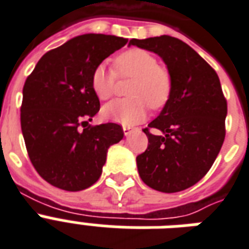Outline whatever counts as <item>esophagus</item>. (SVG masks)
<instances>
[{
  "label": "esophagus",
  "mask_w": 249,
  "mask_h": 249,
  "mask_svg": "<svg viewBox=\"0 0 249 249\" xmlns=\"http://www.w3.org/2000/svg\"><path fill=\"white\" fill-rule=\"evenodd\" d=\"M134 131V127L131 126H123V134H124V136H128V135H131V132Z\"/></svg>",
  "instance_id": "esophagus-1"
}]
</instances>
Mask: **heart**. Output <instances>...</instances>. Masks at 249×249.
I'll use <instances>...</instances> for the list:
<instances>
[{
    "label": "heart",
    "instance_id": "1",
    "mask_svg": "<svg viewBox=\"0 0 249 249\" xmlns=\"http://www.w3.org/2000/svg\"><path fill=\"white\" fill-rule=\"evenodd\" d=\"M117 72L121 76H132L128 88L131 98L115 100L107 104L101 110L107 122L131 126L146 117L148 105L160 109L167 103L171 93L170 74L149 52L130 49L115 58ZM115 72L105 63L94 67L90 76V86L100 100H107L114 93Z\"/></svg>",
    "mask_w": 249,
    "mask_h": 249
}]
</instances>
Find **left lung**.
I'll return each mask as SVG.
<instances>
[{
	"instance_id": "8db88e82",
	"label": "left lung",
	"mask_w": 249,
	"mask_h": 249,
	"mask_svg": "<svg viewBox=\"0 0 249 249\" xmlns=\"http://www.w3.org/2000/svg\"><path fill=\"white\" fill-rule=\"evenodd\" d=\"M130 45L161 57L171 78L170 97L148 127V148L136 157L140 178L156 191L173 194L203 178L225 140L227 104L218 75L204 58L177 37L162 35Z\"/></svg>"
}]
</instances>
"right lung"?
Segmentation results:
<instances>
[{"mask_svg":"<svg viewBox=\"0 0 249 249\" xmlns=\"http://www.w3.org/2000/svg\"><path fill=\"white\" fill-rule=\"evenodd\" d=\"M127 41L113 35H80L45 53L27 78L20 107L23 138L31 162L52 186L82 191L94 184L107 149L123 139L117 123L92 127L88 122L100 110L92 71Z\"/></svg>","mask_w":249,"mask_h":249,"instance_id":"right-lung-1","label":"right lung"}]
</instances>
